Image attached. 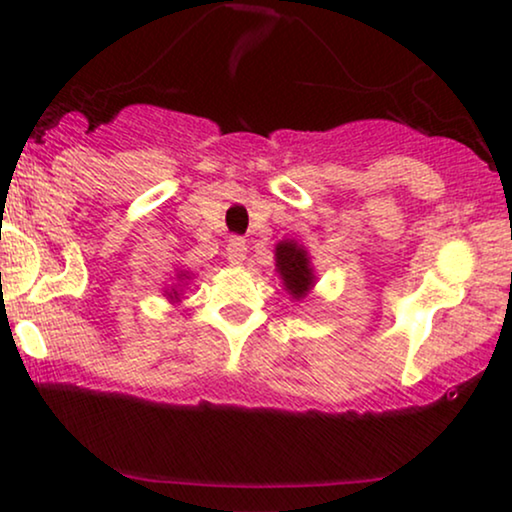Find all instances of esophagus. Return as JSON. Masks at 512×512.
Returning a JSON list of instances; mask_svg holds the SVG:
<instances>
[{"label": "esophagus", "instance_id": "34e87169", "mask_svg": "<svg viewBox=\"0 0 512 512\" xmlns=\"http://www.w3.org/2000/svg\"><path fill=\"white\" fill-rule=\"evenodd\" d=\"M226 258L230 265H242L244 258H247V242L242 237H233L226 247Z\"/></svg>", "mask_w": 512, "mask_h": 512}]
</instances>
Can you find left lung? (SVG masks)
I'll return each mask as SVG.
<instances>
[{"instance_id": "8db88e82", "label": "left lung", "mask_w": 512, "mask_h": 512, "mask_svg": "<svg viewBox=\"0 0 512 512\" xmlns=\"http://www.w3.org/2000/svg\"><path fill=\"white\" fill-rule=\"evenodd\" d=\"M275 270L282 279L284 289L296 300L307 298V293L317 284V272H314L312 256L305 244L296 240H279L275 244Z\"/></svg>"}]
</instances>
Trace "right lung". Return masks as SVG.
Segmentation results:
<instances>
[{"mask_svg": "<svg viewBox=\"0 0 512 512\" xmlns=\"http://www.w3.org/2000/svg\"><path fill=\"white\" fill-rule=\"evenodd\" d=\"M191 277H193L191 270L186 268L174 270L170 284H165L163 296L170 300V303H181V298H184V289L188 286V282H191Z\"/></svg>", "mask_w": 512, "mask_h": 512, "instance_id": "1", "label": "right lung"}]
</instances>
